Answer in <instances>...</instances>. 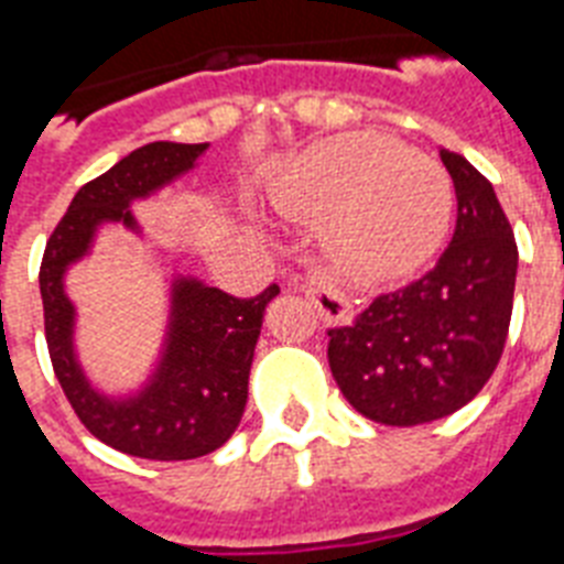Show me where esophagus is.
<instances>
[{
  "mask_svg": "<svg viewBox=\"0 0 564 564\" xmlns=\"http://www.w3.org/2000/svg\"><path fill=\"white\" fill-rule=\"evenodd\" d=\"M304 292L313 299V304H316L325 322H330V325H351L354 322L351 301H348L345 290L330 274L313 272L307 283H304Z\"/></svg>",
  "mask_w": 564,
  "mask_h": 564,
  "instance_id": "esophagus-1",
  "label": "esophagus"
}]
</instances>
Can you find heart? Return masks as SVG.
Wrapping results in <instances>:
<instances>
[{
    "label": "heart",
    "instance_id": "heart-1",
    "mask_svg": "<svg viewBox=\"0 0 564 564\" xmlns=\"http://www.w3.org/2000/svg\"><path fill=\"white\" fill-rule=\"evenodd\" d=\"M269 202L286 219L325 225L330 254L371 283L401 281L436 254L454 193L445 170L392 137L354 131L295 161Z\"/></svg>",
    "mask_w": 564,
    "mask_h": 564
}]
</instances>
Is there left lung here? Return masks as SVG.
Here are the masks:
<instances>
[{
	"label": "left lung",
	"instance_id": "obj_1",
	"mask_svg": "<svg viewBox=\"0 0 564 564\" xmlns=\"http://www.w3.org/2000/svg\"><path fill=\"white\" fill-rule=\"evenodd\" d=\"M456 189L445 254L410 286L377 295L348 327L327 330L330 371L354 410L389 427L445 419L477 398L507 345L516 234L491 184L442 149Z\"/></svg>",
	"mask_w": 564,
	"mask_h": 564
}]
</instances>
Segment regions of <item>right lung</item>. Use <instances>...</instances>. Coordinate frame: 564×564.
<instances>
[{
	"mask_svg": "<svg viewBox=\"0 0 564 564\" xmlns=\"http://www.w3.org/2000/svg\"><path fill=\"white\" fill-rule=\"evenodd\" d=\"M204 152L207 143H149L84 184L52 230L40 265L48 357L75 415L105 445L158 463L207 456L234 436L246 412L263 313L281 290L272 283L254 299H234L198 278L175 274L152 375L134 392L108 394L90 383L75 354V304L64 278L90 254L105 225L140 234L131 204L187 175Z\"/></svg>",
	"mask_w": 564,
	"mask_h": 564,
	"instance_id": "right-lung-1",
	"label": "right lung"
}]
</instances>
